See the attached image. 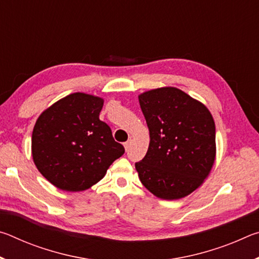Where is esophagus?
Listing matches in <instances>:
<instances>
[{"label": "esophagus", "instance_id": "34e87169", "mask_svg": "<svg viewBox=\"0 0 259 259\" xmlns=\"http://www.w3.org/2000/svg\"><path fill=\"white\" fill-rule=\"evenodd\" d=\"M130 145H131V139H130V140H128V142H126V143H124V148H125V151H128V150H129Z\"/></svg>", "mask_w": 259, "mask_h": 259}]
</instances>
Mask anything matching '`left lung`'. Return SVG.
Instances as JSON below:
<instances>
[{
    "label": "left lung",
    "instance_id": "1",
    "mask_svg": "<svg viewBox=\"0 0 259 259\" xmlns=\"http://www.w3.org/2000/svg\"><path fill=\"white\" fill-rule=\"evenodd\" d=\"M150 130V145L135 164L156 198L178 200L202 185L216 159V128L204 104L175 87L138 96Z\"/></svg>",
    "mask_w": 259,
    "mask_h": 259
}]
</instances>
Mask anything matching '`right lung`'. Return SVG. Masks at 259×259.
<instances>
[{
    "label": "right lung",
    "instance_id": "obj_1",
    "mask_svg": "<svg viewBox=\"0 0 259 259\" xmlns=\"http://www.w3.org/2000/svg\"><path fill=\"white\" fill-rule=\"evenodd\" d=\"M104 99L74 93L41 113L32 135V156L38 171L66 192L85 191L123 155L112 130L99 120Z\"/></svg>",
    "mask_w": 259,
    "mask_h": 259
}]
</instances>
